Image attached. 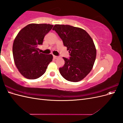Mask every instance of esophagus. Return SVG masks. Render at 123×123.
<instances>
[{"label":"esophagus","mask_w":123,"mask_h":123,"mask_svg":"<svg viewBox=\"0 0 123 123\" xmlns=\"http://www.w3.org/2000/svg\"><path fill=\"white\" fill-rule=\"evenodd\" d=\"M53 58H54V59H57V58H58V57L57 56H55V55H53Z\"/></svg>","instance_id":"1"}]
</instances>
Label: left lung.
<instances>
[{
    "instance_id": "1",
    "label": "left lung",
    "mask_w": 123,
    "mask_h": 123,
    "mask_svg": "<svg viewBox=\"0 0 123 123\" xmlns=\"http://www.w3.org/2000/svg\"><path fill=\"white\" fill-rule=\"evenodd\" d=\"M55 30L67 48L70 57H62L65 65L59 72L65 79L72 82L83 80L91 71L96 50L91 36L85 30L70 25H55Z\"/></svg>"
}]
</instances>
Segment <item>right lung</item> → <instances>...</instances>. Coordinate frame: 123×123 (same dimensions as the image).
Segmentation results:
<instances>
[{"label":"right lung","instance_id":"obj_1","mask_svg":"<svg viewBox=\"0 0 123 123\" xmlns=\"http://www.w3.org/2000/svg\"><path fill=\"white\" fill-rule=\"evenodd\" d=\"M53 27L50 24H30L18 32L14 40L13 55L15 64L26 79L35 80L45 73L52 61V54L39 53L37 46Z\"/></svg>","mask_w":123,"mask_h":123}]
</instances>
